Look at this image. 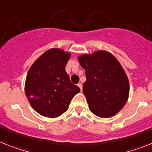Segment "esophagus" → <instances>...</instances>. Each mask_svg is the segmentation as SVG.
Returning a JSON list of instances; mask_svg holds the SVG:
<instances>
[{
    "label": "esophagus",
    "instance_id": "esophagus-1",
    "mask_svg": "<svg viewBox=\"0 0 152 152\" xmlns=\"http://www.w3.org/2000/svg\"><path fill=\"white\" fill-rule=\"evenodd\" d=\"M77 86H78L79 88H80V89H81V91L82 90V85H81V83H78L77 84Z\"/></svg>",
    "mask_w": 152,
    "mask_h": 152
}]
</instances>
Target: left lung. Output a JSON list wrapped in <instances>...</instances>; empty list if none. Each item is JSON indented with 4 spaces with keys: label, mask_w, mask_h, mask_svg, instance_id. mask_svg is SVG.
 I'll return each mask as SVG.
<instances>
[{
    "label": "left lung",
    "mask_w": 152,
    "mask_h": 152,
    "mask_svg": "<svg viewBox=\"0 0 152 152\" xmlns=\"http://www.w3.org/2000/svg\"><path fill=\"white\" fill-rule=\"evenodd\" d=\"M85 71L83 92L90 111L102 118L114 116L126 104L129 96V81L119 61L105 50L78 57Z\"/></svg>",
    "instance_id": "1"
}]
</instances>
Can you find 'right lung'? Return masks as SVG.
Instances as JSON below:
<instances>
[{
  "instance_id": "1",
  "label": "right lung",
  "mask_w": 152,
  "mask_h": 152,
  "mask_svg": "<svg viewBox=\"0 0 152 152\" xmlns=\"http://www.w3.org/2000/svg\"><path fill=\"white\" fill-rule=\"evenodd\" d=\"M71 53L50 49L33 63L26 76V97L36 112L54 118L67 110L74 96L80 91L70 81L65 66Z\"/></svg>"
}]
</instances>
